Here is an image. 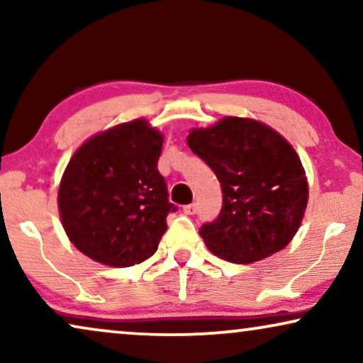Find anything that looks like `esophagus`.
Here are the masks:
<instances>
[{"label":"esophagus","mask_w":363,"mask_h":363,"mask_svg":"<svg viewBox=\"0 0 363 363\" xmlns=\"http://www.w3.org/2000/svg\"><path fill=\"white\" fill-rule=\"evenodd\" d=\"M183 213H185V215H195V213H196V205H195V203L183 206Z\"/></svg>","instance_id":"obj_1"}]
</instances>
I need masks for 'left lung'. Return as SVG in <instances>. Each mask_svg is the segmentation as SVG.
Masks as SVG:
<instances>
[{
  "label": "left lung",
  "instance_id": "8db88e82",
  "mask_svg": "<svg viewBox=\"0 0 363 363\" xmlns=\"http://www.w3.org/2000/svg\"><path fill=\"white\" fill-rule=\"evenodd\" d=\"M186 142L213 168L223 190L220 216L200 230L208 250L236 264L284 250L299 231L309 200L294 147L266 123L233 116L191 128Z\"/></svg>",
  "mask_w": 363,
  "mask_h": 363
}]
</instances>
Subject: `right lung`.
I'll list each match as a JSON object with an SVG mask.
<instances>
[{
    "label": "right lung",
    "instance_id": "obj_1",
    "mask_svg": "<svg viewBox=\"0 0 363 363\" xmlns=\"http://www.w3.org/2000/svg\"><path fill=\"white\" fill-rule=\"evenodd\" d=\"M163 140L147 118H135L89 137L74 152L57 206L69 241L82 255L112 267L155 255L175 210L157 168Z\"/></svg>",
    "mask_w": 363,
    "mask_h": 363
}]
</instances>
